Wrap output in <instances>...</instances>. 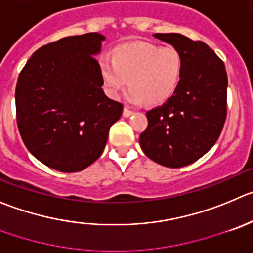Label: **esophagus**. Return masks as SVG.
<instances>
[{
	"label": "esophagus",
	"mask_w": 253,
	"mask_h": 253,
	"mask_svg": "<svg viewBox=\"0 0 253 253\" xmlns=\"http://www.w3.org/2000/svg\"><path fill=\"white\" fill-rule=\"evenodd\" d=\"M131 115H133V111H131L129 108L125 107L124 108V116H125V117H129Z\"/></svg>",
	"instance_id": "1"
}]
</instances>
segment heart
<instances>
[{
  "instance_id": "obj_1",
  "label": "heart",
  "mask_w": 253,
  "mask_h": 253,
  "mask_svg": "<svg viewBox=\"0 0 253 253\" xmlns=\"http://www.w3.org/2000/svg\"><path fill=\"white\" fill-rule=\"evenodd\" d=\"M182 57L173 47H160L146 42L124 44L113 57L102 56L100 70L106 92L119 98L128 86L127 100L147 105H161L174 93L182 76Z\"/></svg>"
}]
</instances>
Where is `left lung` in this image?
Returning a JSON list of instances; mask_svg holds the SVG:
<instances>
[{"instance_id":"obj_1","label":"left lung","mask_w":253,"mask_h":253,"mask_svg":"<svg viewBox=\"0 0 253 253\" xmlns=\"http://www.w3.org/2000/svg\"><path fill=\"white\" fill-rule=\"evenodd\" d=\"M182 57V76L173 96L147 111L140 134L145 155L162 166L178 169L197 161L218 140L227 116L225 63L205 42L180 34H155Z\"/></svg>"}]
</instances>
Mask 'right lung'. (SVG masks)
<instances>
[{
  "label": "right lung",
  "mask_w": 253,
  "mask_h": 253,
  "mask_svg": "<svg viewBox=\"0 0 253 253\" xmlns=\"http://www.w3.org/2000/svg\"><path fill=\"white\" fill-rule=\"evenodd\" d=\"M105 37H63L34 52L16 84V120L23 143L39 161L79 172L102 155L124 105L102 89L94 58Z\"/></svg>",
  "instance_id": "right-lung-1"
}]
</instances>
